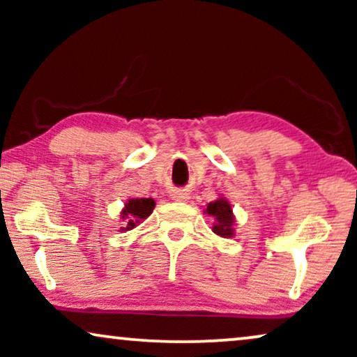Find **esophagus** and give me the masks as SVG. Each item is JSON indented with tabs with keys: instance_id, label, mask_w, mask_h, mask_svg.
Instances as JSON below:
<instances>
[{
	"instance_id": "34e87169",
	"label": "esophagus",
	"mask_w": 357,
	"mask_h": 357,
	"mask_svg": "<svg viewBox=\"0 0 357 357\" xmlns=\"http://www.w3.org/2000/svg\"><path fill=\"white\" fill-rule=\"evenodd\" d=\"M170 198L175 199V202H187V199L190 198V195L185 192V190H177V192H174L172 195H170Z\"/></svg>"
}]
</instances>
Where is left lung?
<instances>
[{"instance_id": "8db88e82", "label": "left lung", "mask_w": 357, "mask_h": 357, "mask_svg": "<svg viewBox=\"0 0 357 357\" xmlns=\"http://www.w3.org/2000/svg\"><path fill=\"white\" fill-rule=\"evenodd\" d=\"M204 211L216 221L213 226V232L216 236L224 238L234 236V222H236V219H234L231 203L226 198H219L216 202H211Z\"/></svg>"}]
</instances>
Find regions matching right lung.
Wrapping results in <instances>:
<instances>
[{"instance_id": "right-lung-1", "label": "right lung", "mask_w": 357, "mask_h": 357, "mask_svg": "<svg viewBox=\"0 0 357 357\" xmlns=\"http://www.w3.org/2000/svg\"><path fill=\"white\" fill-rule=\"evenodd\" d=\"M155 206L153 198H131L126 202L125 208L121 209V219L125 221V226L120 231H131L139 224L143 219H146L153 213Z\"/></svg>"}]
</instances>
